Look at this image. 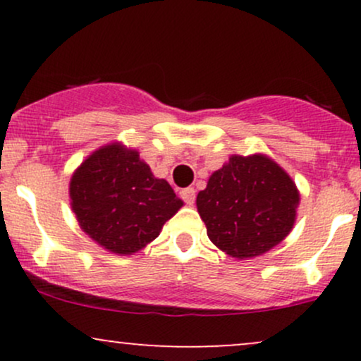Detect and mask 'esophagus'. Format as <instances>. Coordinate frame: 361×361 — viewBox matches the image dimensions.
I'll return each mask as SVG.
<instances>
[{
	"label": "esophagus",
	"mask_w": 361,
	"mask_h": 361,
	"mask_svg": "<svg viewBox=\"0 0 361 361\" xmlns=\"http://www.w3.org/2000/svg\"><path fill=\"white\" fill-rule=\"evenodd\" d=\"M180 195H181V198L185 200L186 205H193L195 204V188H192V186L181 190Z\"/></svg>",
	"instance_id": "1"
}]
</instances>
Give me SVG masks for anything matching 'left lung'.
<instances>
[{
  "label": "left lung",
  "instance_id": "8db88e82",
  "mask_svg": "<svg viewBox=\"0 0 361 361\" xmlns=\"http://www.w3.org/2000/svg\"><path fill=\"white\" fill-rule=\"evenodd\" d=\"M300 204L295 181L270 156L233 154L197 195L207 235L235 259L264 255L292 233Z\"/></svg>",
  "mask_w": 361,
  "mask_h": 361
}]
</instances>
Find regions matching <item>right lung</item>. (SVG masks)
Masks as SVG:
<instances>
[{"instance_id":"1","label":"right lung","mask_w":361,"mask_h":361,"mask_svg":"<svg viewBox=\"0 0 361 361\" xmlns=\"http://www.w3.org/2000/svg\"><path fill=\"white\" fill-rule=\"evenodd\" d=\"M69 200L82 233L120 256L144 250L183 207L137 149L122 142L98 147L74 169Z\"/></svg>"}]
</instances>
